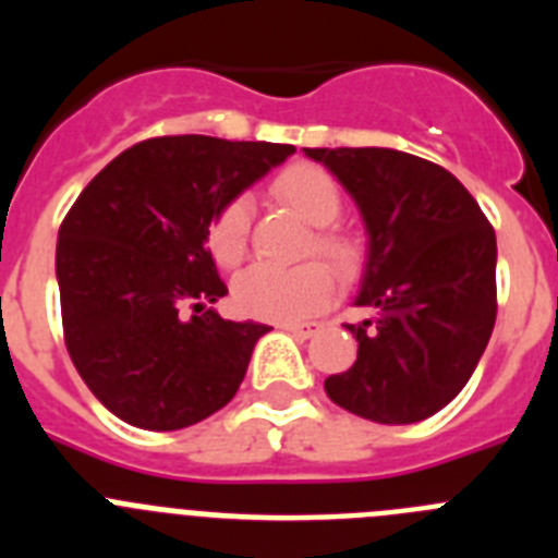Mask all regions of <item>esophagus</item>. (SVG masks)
Segmentation results:
<instances>
[{
	"mask_svg": "<svg viewBox=\"0 0 558 558\" xmlns=\"http://www.w3.org/2000/svg\"><path fill=\"white\" fill-rule=\"evenodd\" d=\"M279 329L290 332V335H293V338L307 340V338H313V335L318 332V329H322V324H315V322H307V324H279Z\"/></svg>",
	"mask_w": 558,
	"mask_h": 558,
	"instance_id": "esophagus-1",
	"label": "esophagus"
}]
</instances>
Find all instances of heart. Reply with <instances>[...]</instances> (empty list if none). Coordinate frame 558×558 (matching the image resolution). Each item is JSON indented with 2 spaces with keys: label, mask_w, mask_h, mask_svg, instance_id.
Masks as SVG:
<instances>
[{
  "label": "heart",
  "mask_w": 558,
  "mask_h": 558,
  "mask_svg": "<svg viewBox=\"0 0 558 558\" xmlns=\"http://www.w3.org/2000/svg\"><path fill=\"white\" fill-rule=\"evenodd\" d=\"M274 195L288 204L299 218L315 226L313 248L338 270H352L357 263V243L347 231L332 229L340 215V192L327 172L313 165H295L274 181ZM251 209L245 198H234L215 215L209 226V251L223 268H234L248 248ZM335 279L324 265L307 263L279 270L254 265L234 279V307L251 318L293 324L318 313L332 299Z\"/></svg>",
  "instance_id": "b5f03b06"
}]
</instances>
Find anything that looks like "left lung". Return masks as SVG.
I'll list each match as a JSON object with an SVG mask.
<instances>
[{
	"mask_svg": "<svg viewBox=\"0 0 558 558\" xmlns=\"http://www.w3.org/2000/svg\"><path fill=\"white\" fill-rule=\"evenodd\" d=\"M357 204L366 268L347 324L357 360L327 397L379 425H413L458 397L497 315V240L477 201L445 167L391 147H304Z\"/></svg>",
	"mask_w": 558,
	"mask_h": 558,
	"instance_id": "8db88e82",
	"label": "left lung"
}]
</instances>
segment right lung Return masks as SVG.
<instances>
[{
    "instance_id": "add662e5",
    "label": "right lung",
    "mask_w": 558,
    "mask_h": 558,
    "mask_svg": "<svg viewBox=\"0 0 558 558\" xmlns=\"http://www.w3.org/2000/svg\"><path fill=\"white\" fill-rule=\"evenodd\" d=\"M293 145L159 136L88 181L58 231L63 338L88 391L142 430H181L229 405L270 327L226 322L209 226ZM193 310V315L185 313Z\"/></svg>"
}]
</instances>
